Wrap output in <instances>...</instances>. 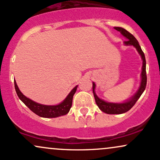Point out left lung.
I'll return each mask as SVG.
<instances>
[{
    "label": "left lung",
    "instance_id": "obj_1",
    "mask_svg": "<svg viewBox=\"0 0 160 160\" xmlns=\"http://www.w3.org/2000/svg\"><path fill=\"white\" fill-rule=\"evenodd\" d=\"M115 30H118L122 34L124 37L127 38V41H125L124 43L125 45H132L135 47L137 51L138 52L140 56L142 59V70L141 74V82H140V86L138 88V91L131 98L128 100L124 103H109V102H106L103 100L99 98L95 92V83L93 82L92 84V90H93L94 97H95V102L97 103L98 107L101 109L102 112L107 113V114H122V113L126 112L130 110V109L133 107L134 104L136 103L140 96L143 93L146 88V84H147V75H146V60L143 51L140 47L138 42L136 40V38L132 35L130 32H129L128 30L122 28H118L115 27L114 28Z\"/></svg>",
    "mask_w": 160,
    "mask_h": 160
}]
</instances>
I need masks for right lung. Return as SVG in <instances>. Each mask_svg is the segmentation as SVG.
<instances>
[{"label":"right lung","instance_id":"add662e5","mask_svg":"<svg viewBox=\"0 0 160 160\" xmlns=\"http://www.w3.org/2000/svg\"><path fill=\"white\" fill-rule=\"evenodd\" d=\"M15 88L16 91L17 95L18 96L19 99L24 103L29 109L32 112H33L35 114L42 118H57V117L62 116V115H66L70 110L72 105L73 96L77 91L78 86H76L68 94V96L65 98V99L62 103L58 105L48 106L40 104L36 102L32 101L26 96H24L21 92L20 90L17 86L15 80L14 81Z\"/></svg>","mask_w":160,"mask_h":160}]
</instances>
